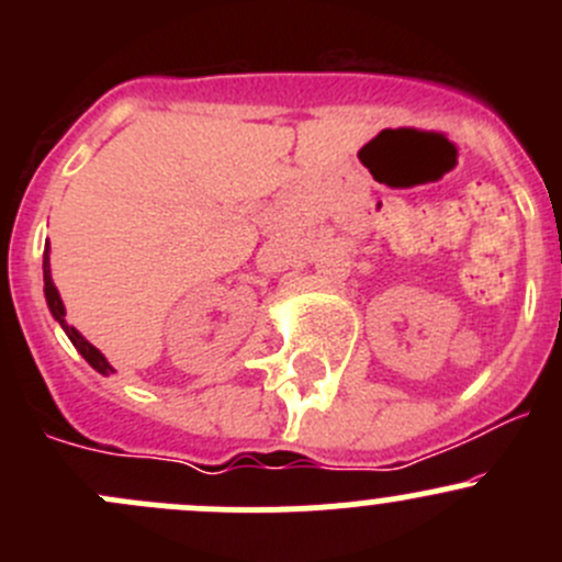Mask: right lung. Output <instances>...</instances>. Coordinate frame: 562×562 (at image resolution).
I'll return each mask as SVG.
<instances>
[{"instance_id":"1","label":"right lung","mask_w":562,"mask_h":562,"mask_svg":"<svg viewBox=\"0 0 562 562\" xmlns=\"http://www.w3.org/2000/svg\"><path fill=\"white\" fill-rule=\"evenodd\" d=\"M48 245H45V252H43V282H45V302H48V310H50V315H54V321H59V326L65 328V334L67 337H70V342L76 345V350L78 353L83 356V359L89 361V364L94 367V370L100 372V375H111L113 372V367L108 364V359L103 353H100L98 348H94L92 342H89L87 337H83L81 331H78L76 326H70V323L65 321V304H61V296H59V291H56V285H54V280H50V258H48Z\"/></svg>"}]
</instances>
